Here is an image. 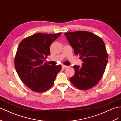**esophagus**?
<instances>
[{
  "instance_id": "34e87169",
  "label": "esophagus",
  "mask_w": 121,
  "mask_h": 121,
  "mask_svg": "<svg viewBox=\"0 0 121 121\" xmlns=\"http://www.w3.org/2000/svg\"><path fill=\"white\" fill-rule=\"evenodd\" d=\"M62 67H63V68H67V67H68L67 66L64 65H62Z\"/></svg>"
}]
</instances>
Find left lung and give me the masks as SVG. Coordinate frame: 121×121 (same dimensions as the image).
<instances>
[{
  "label": "left lung",
  "mask_w": 121,
  "mask_h": 121,
  "mask_svg": "<svg viewBox=\"0 0 121 121\" xmlns=\"http://www.w3.org/2000/svg\"><path fill=\"white\" fill-rule=\"evenodd\" d=\"M64 35L76 55H79L82 66L74 65L75 73L69 79L77 88L87 90L97 84L105 72L108 54L100 37L87 31L65 33Z\"/></svg>",
  "instance_id": "left-lung-1"
}]
</instances>
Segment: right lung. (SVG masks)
<instances>
[{
    "label": "right lung",
    "mask_w": 121,
    "mask_h": 121,
    "mask_svg": "<svg viewBox=\"0 0 121 121\" xmlns=\"http://www.w3.org/2000/svg\"><path fill=\"white\" fill-rule=\"evenodd\" d=\"M61 34L37 33L19 43L15 57V67L21 81L32 91L42 92L53 85L62 66L44 64L43 61L50 55L52 43Z\"/></svg>",
    "instance_id": "add662e5"
}]
</instances>
